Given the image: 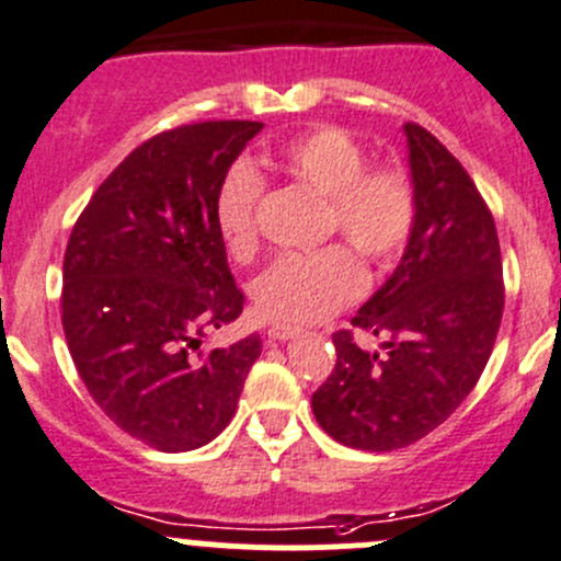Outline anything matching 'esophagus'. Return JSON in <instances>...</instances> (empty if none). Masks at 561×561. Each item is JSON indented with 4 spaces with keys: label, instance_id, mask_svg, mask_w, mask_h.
Masks as SVG:
<instances>
[{
    "label": "esophagus",
    "instance_id": "esophagus-1",
    "mask_svg": "<svg viewBox=\"0 0 561 561\" xmlns=\"http://www.w3.org/2000/svg\"><path fill=\"white\" fill-rule=\"evenodd\" d=\"M298 333H301V328L290 325V322H271V325H268L271 342H287V339L298 336Z\"/></svg>",
    "mask_w": 561,
    "mask_h": 561
}]
</instances>
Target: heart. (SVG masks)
<instances>
[{"instance_id":"obj_1","label":"heart","mask_w":561,"mask_h":561,"mask_svg":"<svg viewBox=\"0 0 561 561\" xmlns=\"http://www.w3.org/2000/svg\"><path fill=\"white\" fill-rule=\"evenodd\" d=\"M366 162L369 154L355 135L317 124L276 146L260 165L325 195V236H342L371 268L388 271L415 236L417 192L401 165ZM263 195V179L249 165L230 168L217 190L219 236L239 263H252L260 252ZM348 248L336 241L317 252L282 254L254 282L260 312L285 322H317L355 301L366 271Z\"/></svg>"}]
</instances>
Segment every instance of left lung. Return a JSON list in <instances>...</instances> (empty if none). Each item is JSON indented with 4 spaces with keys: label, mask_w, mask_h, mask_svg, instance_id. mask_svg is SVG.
Wrapping results in <instances>:
<instances>
[{
    "label": "left lung",
    "mask_w": 561,
    "mask_h": 561,
    "mask_svg": "<svg viewBox=\"0 0 561 561\" xmlns=\"http://www.w3.org/2000/svg\"><path fill=\"white\" fill-rule=\"evenodd\" d=\"M417 225L393 276L353 328L382 336L369 353L333 333L336 366L314 390L322 432L347 448L396 450L448 421L478 386L505 309L496 225L461 162L415 122L404 124Z\"/></svg>",
    "instance_id": "left-lung-1"
}]
</instances>
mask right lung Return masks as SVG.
Wrapping results in <instances>:
<instances>
[{
	"instance_id": "right-lung-1",
	"label": "right lung",
	"mask_w": 561,
	"mask_h": 561,
	"mask_svg": "<svg viewBox=\"0 0 561 561\" xmlns=\"http://www.w3.org/2000/svg\"><path fill=\"white\" fill-rule=\"evenodd\" d=\"M260 122H195L129 151L65 249L61 325L89 396L122 432L162 454L211 443L236 415L260 336L203 350L244 293L214 201Z\"/></svg>"
}]
</instances>
